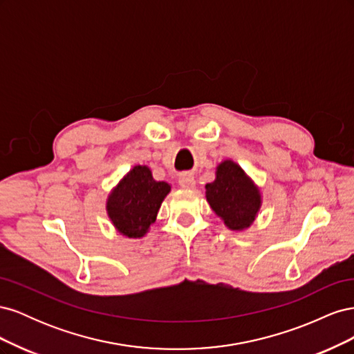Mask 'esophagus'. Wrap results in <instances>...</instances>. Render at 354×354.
Here are the masks:
<instances>
[{"mask_svg": "<svg viewBox=\"0 0 354 354\" xmlns=\"http://www.w3.org/2000/svg\"><path fill=\"white\" fill-rule=\"evenodd\" d=\"M178 183H180L181 187H185V189H194L195 185H196V183H195V178H194V176H192V174H183V176H180Z\"/></svg>", "mask_w": 354, "mask_h": 354, "instance_id": "esophagus-1", "label": "esophagus"}]
</instances>
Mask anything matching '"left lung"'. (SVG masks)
<instances>
[{
	"label": "left lung",
	"mask_w": 354,
	"mask_h": 354,
	"mask_svg": "<svg viewBox=\"0 0 354 354\" xmlns=\"http://www.w3.org/2000/svg\"><path fill=\"white\" fill-rule=\"evenodd\" d=\"M205 187L212 211L229 229L242 230L254 221L261 203L260 194L238 164L224 160L217 168V178Z\"/></svg>",
	"instance_id": "left-lung-1"
}]
</instances>
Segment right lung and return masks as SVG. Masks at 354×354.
<instances>
[{
    "label": "right lung",
    "mask_w": 354,
    "mask_h": 354,
    "mask_svg": "<svg viewBox=\"0 0 354 354\" xmlns=\"http://www.w3.org/2000/svg\"><path fill=\"white\" fill-rule=\"evenodd\" d=\"M169 185L156 181L145 165L134 167L108 199L113 226L128 238H142L155 221Z\"/></svg>",
    "instance_id": "right-lung-1"
}]
</instances>
